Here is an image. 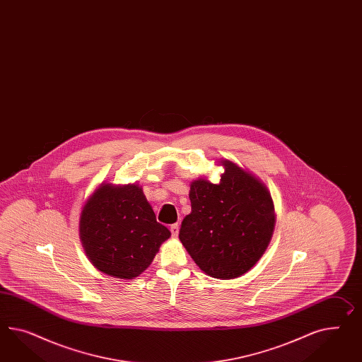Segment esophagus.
<instances>
[{"label":"esophagus","mask_w":362,"mask_h":362,"mask_svg":"<svg viewBox=\"0 0 362 362\" xmlns=\"http://www.w3.org/2000/svg\"><path fill=\"white\" fill-rule=\"evenodd\" d=\"M170 230H171V235H173V237H177V235H179V225H171V226H170Z\"/></svg>","instance_id":"1"}]
</instances>
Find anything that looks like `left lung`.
I'll return each mask as SVG.
<instances>
[{
  "mask_svg": "<svg viewBox=\"0 0 362 362\" xmlns=\"http://www.w3.org/2000/svg\"><path fill=\"white\" fill-rule=\"evenodd\" d=\"M220 183L192 182L191 214L179 238L195 264L218 279L250 270L270 243L275 216L267 188L230 160H224Z\"/></svg>",
  "mask_w": 362,
  "mask_h": 362,
  "instance_id": "obj_1",
  "label": "left lung"
}]
</instances>
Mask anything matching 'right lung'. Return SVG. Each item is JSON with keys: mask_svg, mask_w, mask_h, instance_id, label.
Segmentation results:
<instances>
[{"mask_svg": "<svg viewBox=\"0 0 362 362\" xmlns=\"http://www.w3.org/2000/svg\"><path fill=\"white\" fill-rule=\"evenodd\" d=\"M170 235L136 185L100 187L80 217V237L90 262L121 279L144 273Z\"/></svg>", "mask_w": 362, "mask_h": 362, "instance_id": "add662e5", "label": "right lung"}]
</instances>
